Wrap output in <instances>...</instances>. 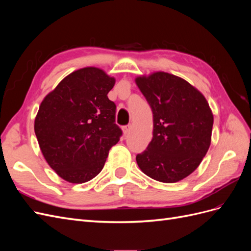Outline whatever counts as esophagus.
I'll list each match as a JSON object with an SVG mask.
<instances>
[{"mask_svg": "<svg viewBox=\"0 0 251 251\" xmlns=\"http://www.w3.org/2000/svg\"><path fill=\"white\" fill-rule=\"evenodd\" d=\"M131 128H132V126H131V125H128V126H124V127H123V132H124V134H125V135H127V134H128V132L131 131Z\"/></svg>", "mask_w": 251, "mask_h": 251, "instance_id": "1", "label": "esophagus"}]
</instances>
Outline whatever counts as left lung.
I'll use <instances>...</instances> for the list:
<instances>
[{"mask_svg": "<svg viewBox=\"0 0 251 251\" xmlns=\"http://www.w3.org/2000/svg\"><path fill=\"white\" fill-rule=\"evenodd\" d=\"M135 82L153 112V138L136 156L150 178L175 183L200 165L211 142L214 115L206 98L185 79L163 71Z\"/></svg>", "mask_w": 251, "mask_h": 251, "instance_id": "1", "label": "left lung"}]
</instances>
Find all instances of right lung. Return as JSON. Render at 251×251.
<instances>
[{
  "instance_id": "add662e5",
  "label": "right lung",
  "mask_w": 251,
  "mask_h": 251,
  "mask_svg": "<svg viewBox=\"0 0 251 251\" xmlns=\"http://www.w3.org/2000/svg\"><path fill=\"white\" fill-rule=\"evenodd\" d=\"M115 78L96 67L81 68L43 100L34 132L45 160L70 183H85L103 169L123 134L116 105L108 98Z\"/></svg>"
}]
</instances>
